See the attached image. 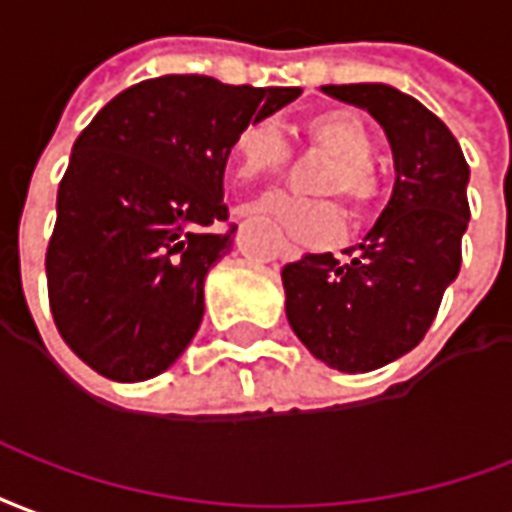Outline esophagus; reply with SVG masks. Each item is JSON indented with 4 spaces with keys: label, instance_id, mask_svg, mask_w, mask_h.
<instances>
[{
    "label": "esophagus",
    "instance_id": "esophagus-1",
    "mask_svg": "<svg viewBox=\"0 0 512 512\" xmlns=\"http://www.w3.org/2000/svg\"><path fill=\"white\" fill-rule=\"evenodd\" d=\"M294 253L297 251H294L292 245H283V259H289V256H294Z\"/></svg>",
    "mask_w": 512,
    "mask_h": 512
}]
</instances>
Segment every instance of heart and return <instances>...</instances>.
Wrapping results in <instances>:
<instances>
[{"label":"heart","mask_w":512,"mask_h":512,"mask_svg":"<svg viewBox=\"0 0 512 512\" xmlns=\"http://www.w3.org/2000/svg\"><path fill=\"white\" fill-rule=\"evenodd\" d=\"M305 147L319 152L327 166L319 171L313 190L322 196H338L352 215H365L379 199V174L371 160V133L352 111H322L300 125ZM231 171L240 182H261L278 177L289 163V147L270 122H248L231 138ZM248 215L267 220L275 229L305 245L333 242L343 229L341 207L330 199H292L267 196L248 207Z\"/></svg>","instance_id":"b5f03b06"}]
</instances>
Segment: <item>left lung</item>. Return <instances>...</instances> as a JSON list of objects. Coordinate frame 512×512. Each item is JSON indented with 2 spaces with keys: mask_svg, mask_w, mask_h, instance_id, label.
Wrapping results in <instances>:
<instances>
[{
  "mask_svg": "<svg viewBox=\"0 0 512 512\" xmlns=\"http://www.w3.org/2000/svg\"><path fill=\"white\" fill-rule=\"evenodd\" d=\"M322 92L382 125L393 196L346 261L305 253L283 267L286 319L316 360L365 374L423 341L461 270L469 166L445 122L412 95L387 84H327Z\"/></svg>",
  "mask_w": 512,
  "mask_h": 512,
  "instance_id": "left-lung-1",
  "label": "left lung"
}]
</instances>
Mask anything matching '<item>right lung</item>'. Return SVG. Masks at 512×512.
<instances>
[{
  "instance_id": "1",
  "label": "right lung",
  "mask_w": 512,
  "mask_h": 512,
  "mask_svg": "<svg viewBox=\"0 0 512 512\" xmlns=\"http://www.w3.org/2000/svg\"><path fill=\"white\" fill-rule=\"evenodd\" d=\"M300 87L160 76L100 108L73 144L46 251L59 335L114 382L163 374L204 316V278L231 251L223 171L231 138Z\"/></svg>"
}]
</instances>
